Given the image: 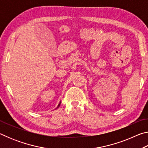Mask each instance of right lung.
<instances>
[{
	"mask_svg": "<svg viewBox=\"0 0 148 148\" xmlns=\"http://www.w3.org/2000/svg\"><path fill=\"white\" fill-rule=\"evenodd\" d=\"M60 105H61V102H60V103L59 104V105H58V106H57V108H59V106H60Z\"/></svg>",
	"mask_w": 148,
	"mask_h": 148,
	"instance_id": "1",
	"label": "right lung"
}]
</instances>
